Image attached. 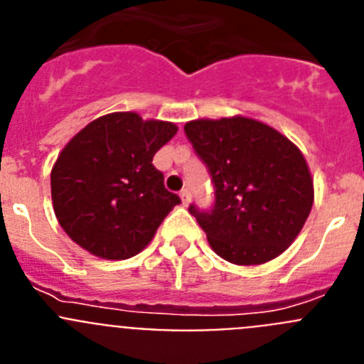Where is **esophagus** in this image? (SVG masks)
Wrapping results in <instances>:
<instances>
[{"label":"esophagus","instance_id":"obj_1","mask_svg":"<svg viewBox=\"0 0 364 364\" xmlns=\"http://www.w3.org/2000/svg\"><path fill=\"white\" fill-rule=\"evenodd\" d=\"M180 198H182V204L188 205L191 202V193H189V189H182L180 191Z\"/></svg>","mask_w":364,"mask_h":364}]
</instances>
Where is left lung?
Wrapping results in <instances>:
<instances>
[{"label":"left lung","mask_w":364,"mask_h":364,"mask_svg":"<svg viewBox=\"0 0 364 364\" xmlns=\"http://www.w3.org/2000/svg\"><path fill=\"white\" fill-rule=\"evenodd\" d=\"M184 133L215 188L210 210L189 205L213 252L240 266L281 255L314 204L301 151L273 127L244 117L193 120Z\"/></svg>","instance_id":"8db88e82"}]
</instances>
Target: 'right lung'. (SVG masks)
<instances>
[{"label": "right lung", "instance_id": "right-lung-1", "mask_svg": "<svg viewBox=\"0 0 364 364\" xmlns=\"http://www.w3.org/2000/svg\"><path fill=\"white\" fill-rule=\"evenodd\" d=\"M175 133L171 122L111 112L63 147L50 173V193L58 222L74 242L111 260L142 252L180 204L153 166L154 153Z\"/></svg>", "mask_w": 364, "mask_h": 364}]
</instances>
